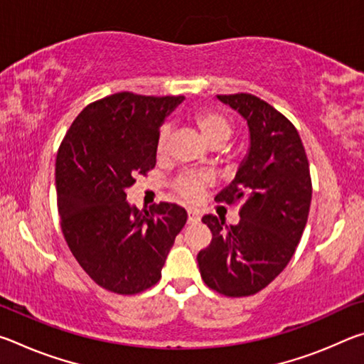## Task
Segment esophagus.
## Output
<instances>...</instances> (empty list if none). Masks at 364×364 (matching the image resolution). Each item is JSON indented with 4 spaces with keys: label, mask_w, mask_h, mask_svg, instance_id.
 Returning <instances> with one entry per match:
<instances>
[{
    "label": "esophagus",
    "mask_w": 364,
    "mask_h": 364,
    "mask_svg": "<svg viewBox=\"0 0 364 364\" xmlns=\"http://www.w3.org/2000/svg\"><path fill=\"white\" fill-rule=\"evenodd\" d=\"M200 220V217H199V213L197 212H194V210H188V223H197V221Z\"/></svg>",
    "instance_id": "34e87169"
}]
</instances>
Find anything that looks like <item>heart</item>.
Wrapping results in <instances>:
<instances>
[{
    "label": "heart",
    "mask_w": 364,
    "mask_h": 364,
    "mask_svg": "<svg viewBox=\"0 0 364 364\" xmlns=\"http://www.w3.org/2000/svg\"><path fill=\"white\" fill-rule=\"evenodd\" d=\"M194 120L197 123V127H199L202 136H204L212 146L225 144L226 141L231 138L232 127L230 120H228L225 115L215 112V110H207V109L199 110V112L196 114ZM170 132H171V127L168 123H164V125L160 127L159 134H157L159 154H162L165 151V147H167ZM207 181H208V176L205 175L188 173L181 178H178V181L175 183V189L183 197H186V199H197V197L200 196L202 189H204V186L207 184Z\"/></svg>",
    "instance_id": "1"
}]
</instances>
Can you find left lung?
<instances>
[{
	"mask_svg": "<svg viewBox=\"0 0 364 364\" xmlns=\"http://www.w3.org/2000/svg\"><path fill=\"white\" fill-rule=\"evenodd\" d=\"M247 122L249 151L218 202H241V220L226 226L215 215L202 221L212 242L197 254L205 284L228 297H245L267 287L291 262L311 204L305 147L284 115L247 93L218 95Z\"/></svg>",
	"mask_w": 364,
	"mask_h": 364,
	"instance_id": "1",
	"label": "left lung"
}]
</instances>
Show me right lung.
Returning <instances> with one entry per match:
<instances>
[{"label": "right lung", "mask_w": 364, "mask_h": 364, "mask_svg": "<svg viewBox=\"0 0 364 364\" xmlns=\"http://www.w3.org/2000/svg\"><path fill=\"white\" fill-rule=\"evenodd\" d=\"M184 96L115 93L86 106L56 157L58 210L65 242L86 274L115 294L152 287L186 225L168 202L139 210L127 189L156 167L157 134Z\"/></svg>", "instance_id": "1"}]
</instances>
